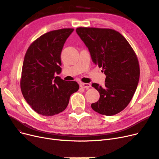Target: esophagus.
I'll list each match as a JSON object with an SVG mask.
<instances>
[{"label": "esophagus", "mask_w": 159, "mask_h": 159, "mask_svg": "<svg viewBox=\"0 0 159 159\" xmlns=\"http://www.w3.org/2000/svg\"><path fill=\"white\" fill-rule=\"evenodd\" d=\"M80 86L84 89H89L90 87H91V84L90 83H80Z\"/></svg>", "instance_id": "1"}]
</instances>
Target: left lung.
I'll return each instance as SVG.
<instances>
[{"mask_svg":"<svg viewBox=\"0 0 159 159\" xmlns=\"http://www.w3.org/2000/svg\"><path fill=\"white\" fill-rule=\"evenodd\" d=\"M76 32L88 48L93 63L106 76L104 86L92 84L100 93L92 108L105 116L118 114L129 104L139 83L140 69L135 52L114 30L80 27Z\"/></svg>","mask_w":159,"mask_h":159,"instance_id":"obj_1","label":"left lung"}]
</instances>
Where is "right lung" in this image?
<instances>
[{"instance_id": "right-lung-1", "label": "right lung", "mask_w": 159, "mask_h": 159, "mask_svg": "<svg viewBox=\"0 0 159 159\" xmlns=\"http://www.w3.org/2000/svg\"><path fill=\"white\" fill-rule=\"evenodd\" d=\"M73 28L49 32L35 39L25 53L20 88L24 98L38 114L52 116L68 106L70 96L79 89L75 81H66L61 72V53Z\"/></svg>"}]
</instances>
